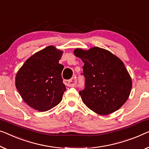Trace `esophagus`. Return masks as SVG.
I'll list each match as a JSON object with an SVG mask.
<instances>
[{"mask_svg":"<svg viewBox=\"0 0 149 149\" xmlns=\"http://www.w3.org/2000/svg\"><path fill=\"white\" fill-rule=\"evenodd\" d=\"M64 84L66 86H70V87H74L77 84V79L76 77H72V79H69V80H64Z\"/></svg>","mask_w":149,"mask_h":149,"instance_id":"1","label":"esophagus"}]
</instances>
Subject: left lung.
<instances>
[{"instance_id":"obj_1","label":"left lung","mask_w":149,"mask_h":149,"mask_svg":"<svg viewBox=\"0 0 149 149\" xmlns=\"http://www.w3.org/2000/svg\"><path fill=\"white\" fill-rule=\"evenodd\" d=\"M84 63L85 88L79 91L83 102L100 115L118 110L127 100L132 79L123 62L109 51L94 47L89 50H74Z\"/></svg>"}]
</instances>
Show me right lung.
Returning <instances> with one entry per match:
<instances>
[{
	"instance_id": "obj_1",
	"label": "right lung",
	"mask_w": 149,
	"mask_h": 149,
	"mask_svg": "<svg viewBox=\"0 0 149 149\" xmlns=\"http://www.w3.org/2000/svg\"><path fill=\"white\" fill-rule=\"evenodd\" d=\"M63 52L54 46L35 53L19 69L15 85L26 104L39 112H45L60 103L66 90L59 63Z\"/></svg>"
}]
</instances>
